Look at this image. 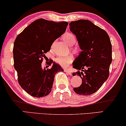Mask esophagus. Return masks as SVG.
Listing matches in <instances>:
<instances>
[{"label": "esophagus", "instance_id": "34e87169", "mask_svg": "<svg viewBox=\"0 0 126 126\" xmlns=\"http://www.w3.org/2000/svg\"><path fill=\"white\" fill-rule=\"evenodd\" d=\"M64 71H65V72H67V73L68 74V75H72L71 72H70V70H64Z\"/></svg>", "mask_w": 126, "mask_h": 126}]
</instances>
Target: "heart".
<instances>
[{
	"mask_svg": "<svg viewBox=\"0 0 126 126\" xmlns=\"http://www.w3.org/2000/svg\"><path fill=\"white\" fill-rule=\"evenodd\" d=\"M63 39L68 44V45L72 46L76 42L75 36L71 33H65L63 35ZM76 52H79L78 49H75ZM55 62L62 67H67L73 61V57L71 55H68L66 56H59L55 59Z\"/></svg>",
	"mask_w": 126,
	"mask_h": 126,
	"instance_id": "1",
	"label": "heart"
}]
</instances>
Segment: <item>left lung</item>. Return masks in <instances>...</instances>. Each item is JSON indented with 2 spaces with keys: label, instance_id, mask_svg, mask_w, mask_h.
I'll list each match as a JSON object with an SVG mask.
<instances>
[{
  "label": "left lung",
  "instance_id": "8db88e82",
  "mask_svg": "<svg viewBox=\"0 0 126 126\" xmlns=\"http://www.w3.org/2000/svg\"><path fill=\"white\" fill-rule=\"evenodd\" d=\"M69 26L81 49L73 63L74 68L79 71L72 75L78 74L82 83L74 90L78 94L90 95L98 91L109 78L112 45L107 33L91 21L80 19Z\"/></svg>",
  "mask_w": 126,
  "mask_h": 126
}]
</instances>
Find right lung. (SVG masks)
<instances>
[{
  "mask_svg": "<svg viewBox=\"0 0 126 126\" xmlns=\"http://www.w3.org/2000/svg\"><path fill=\"white\" fill-rule=\"evenodd\" d=\"M68 22H55L43 19L36 20L17 35L13 48L14 68L19 84L31 96L40 98L50 93L54 77L63 71L51 61V68L43 69L42 63L52 43L65 31Z\"/></svg>",
  "mask_w": 126,
  "mask_h": 126,
  "instance_id": "right-lung-1",
  "label": "right lung"
}]
</instances>
